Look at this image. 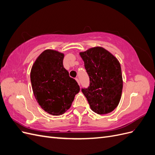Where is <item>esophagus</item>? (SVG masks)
I'll return each mask as SVG.
<instances>
[{
    "instance_id": "34e87169",
    "label": "esophagus",
    "mask_w": 155,
    "mask_h": 155,
    "mask_svg": "<svg viewBox=\"0 0 155 155\" xmlns=\"http://www.w3.org/2000/svg\"><path fill=\"white\" fill-rule=\"evenodd\" d=\"M76 81L78 82V85H80V83H79V79L77 78H76Z\"/></svg>"
}]
</instances>
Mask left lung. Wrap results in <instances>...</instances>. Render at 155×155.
Here are the masks:
<instances>
[{
	"instance_id": "8db88e82",
	"label": "left lung",
	"mask_w": 155,
	"mask_h": 155,
	"mask_svg": "<svg viewBox=\"0 0 155 155\" xmlns=\"http://www.w3.org/2000/svg\"><path fill=\"white\" fill-rule=\"evenodd\" d=\"M90 78V85L82 88L92 111L105 114L118 105L123 89L118 60L109 51L96 46L79 53Z\"/></svg>"
}]
</instances>
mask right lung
Instances as JSON below:
<instances>
[{
	"label": "right lung",
	"instance_id": "obj_1",
	"mask_svg": "<svg viewBox=\"0 0 155 155\" xmlns=\"http://www.w3.org/2000/svg\"><path fill=\"white\" fill-rule=\"evenodd\" d=\"M63 58V53L46 50L37 58L30 72L37 103L45 112L54 116L61 115L69 109L80 91L77 81L64 68Z\"/></svg>",
	"mask_w": 155,
	"mask_h": 155
}]
</instances>
